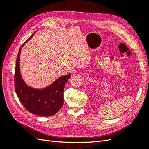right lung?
<instances>
[{"label": "right lung", "mask_w": 149, "mask_h": 149, "mask_svg": "<svg viewBox=\"0 0 149 149\" xmlns=\"http://www.w3.org/2000/svg\"><path fill=\"white\" fill-rule=\"evenodd\" d=\"M35 33L22 44L18 53L14 78L15 89L21 103L30 113L40 116H51L55 114L63 105L64 88L71 74L61 76L43 89L31 88L24 81L20 71L21 48L32 38Z\"/></svg>", "instance_id": "obj_1"}]
</instances>
